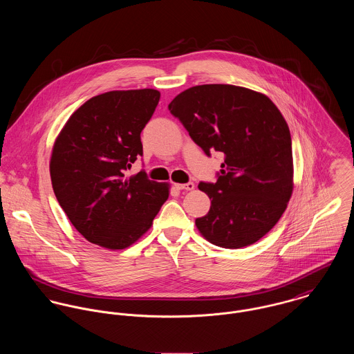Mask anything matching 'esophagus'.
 Returning a JSON list of instances; mask_svg holds the SVG:
<instances>
[{"instance_id":"34e87169","label":"esophagus","mask_w":354,"mask_h":354,"mask_svg":"<svg viewBox=\"0 0 354 354\" xmlns=\"http://www.w3.org/2000/svg\"><path fill=\"white\" fill-rule=\"evenodd\" d=\"M177 189L180 191H192L195 188V184L194 183H187V184H177L176 185Z\"/></svg>"}]
</instances>
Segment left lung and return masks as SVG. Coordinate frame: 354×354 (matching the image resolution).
<instances>
[{"label": "left lung", "instance_id": "obj_1", "mask_svg": "<svg viewBox=\"0 0 354 354\" xmlns=\"http://www.w3.org/2000/svg\"><path fill=\"white\" fill-rule=\"evenodd\" d=\"M207 156L222 152L216 183H201L211 199L196 219L211 244L237 250L266 236L285 212L293 192L289 127L264 94L230 84L191 87L169 103Z\"/></svg>", "mask_w": 354, "mask_h": 354}]
</instances>
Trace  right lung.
Wrapping results in <instances>:
<instances>
[{
  "instance_id": "1",
  "label": "right lung",
  "mask_w": 354,
  "mask_h": 354,
  "mask_svg": "<svg viewBox=\"0 0 354 354\" xmlns=\"http://www.w3.org/2000/svg\"><path fill=\"white\" fill-rule=\"evenodd\" d=\"M160 94L109 91L82 104L59 132L50 159L53 191L76 230L90 243L124 250L150 227L169 185L145 170L125 171L143 156L140 133Z\"/></svg>"
}]
</instances>
